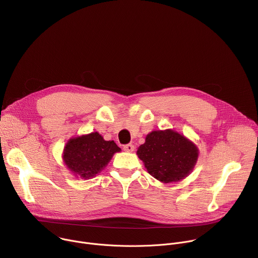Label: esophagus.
I'll return each instance as SVG.
<instances>
[{"label": "esophagus", "mask_w": 258, "mask_h": 258, "mask_svg": "<svg viewBox=\"0 0 258 258\" xmlns=\"http://www.w3.org/2000/svg\"><path fill=\"white\" fill-rule=\"evenodd\" d=\"M123 150L126 152H133L135 150V146L133 144H126L123 146Z\"/></svg>", "instance_id": "esophagus-1"}]
</instances>
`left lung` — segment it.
<instances>
[{"instance_id": "1", "label": "left lung", "mask_w": 258, "mask_h": 258, "mask_svg": "<svg viewBox=\"0 0 258 258\" xmlns=\"http://www.w3.org/2000/svg\"><path fill=\"white\" fill-rule=\"evenodd\" d=\"M137 154L153 177L170 182L180 180L191 172L198 158V149L183 136L166 130L150 133Z\"/></svg>"}]
</instances>
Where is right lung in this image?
I'll use <instances>...</instances> for the list:
<instances>
[{
    "mask_svg": "<svg viewBox=\"0 0 258 258\" xmlns=\"http://www.w3.org/2000/svg\"><path fill=\"white\" fill-rule=\"evenodd\" d=\"M120 148L98 133L71 139L64 149V162L76 175L88 179L100 172Z\"/></svg>",
    "mask_w": 258,
    "mask_h": 258,
    "instance_id": "add662e5",
    "label": "right lung"
}]
</instances>
